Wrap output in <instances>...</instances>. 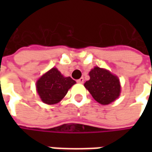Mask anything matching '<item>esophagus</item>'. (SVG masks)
I'll return each instance as SVG.
<instances>
[{"label": "esophagus", "instance_id": "1", "mask_svg": "<svg viewBox=\"0 0 152 152\" xmlns=\"http://www.w3.org/2000/svg\"><path fill=\"white\" fill-rule=\"evenodd\" d=\"M84 81H85L84 78H80V79L77 80V82H78L79 84H83V83H84Z\"/></svg>", "mask_w": 152, "mask_h": 152}]
</instances>
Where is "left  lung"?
I'll return each mask as SVG.
<instances>
[{"label": "left lung", "instance_id": "1", "mask_svg": "<svg viewBox=\"0 0 152 152\" xmlns=\"http://www.w3.org/2000/svg\"><path fill=\"white\" fill-rule=\"evenodd\" d=\"M90 80L85 83V87L93 98L102 105L114 102L120 95L119 79L109 71L96 67L90 73Z\"/></svg>", "mask_w": 152, "mask_h": 152}]
</instances>
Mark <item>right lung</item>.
<instances>
[{
  "mask_svg": "<svg viewBox=\"0 0 152 152\" xmlns=\"http://www.w3.org/2000/svg\"><path fill=\"white\" fill-rule=\"evenodd\" d=\"M75 83V80L64 77L53 67L37 81L36 88L42 102L52 105L60 102Z\"/></svg>",
  "mask_w": 152,
  "mask_h": 152,
  "instance_id": "right-lung-1",
  "label": "right lung"
}]
</instances>
